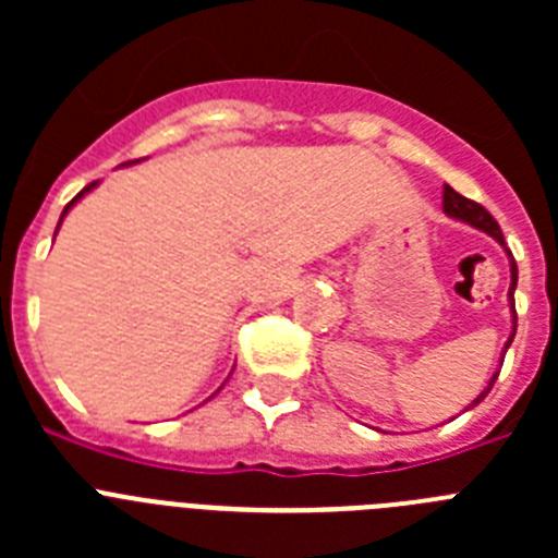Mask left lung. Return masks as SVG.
I'll list each match as a JSON object with an SVG mask.
<instances>
[{
    "label": "left lung",
    "instance_id": "8db88e82",
    "mask_svg": "<svg viewBox=\"0 0 558 558\" xmlns=\"http://www.w3.org/2000/svg\"><path fill=\"white\" fill-rule=\"evenodd\" d=\"M445 215L447 218H456V220H461V223H470L472 229H481V231H486V234L489 236H495L497 243L500 245H506L502 243V231H500V226H497V220L492 218L489 211L483 209L481 204H475V201H470V198H463V195H458L456 190H452V186H447L445 190ZM511 256V254H509ZM509 268H511V284H509V307H511V335H509V340H506V347H502V354L509 352V347H511V340H514V335H517V310H514V288H517V263H514V256H511L509 259ZM497 374H500V368H497L495 374H492V379H489V386L483 388L481 393H477L475 399H472V405H466V411H470V408H475L477 402H483V399H486V393L492 391V386H495V379H497Z\"/></svg>",
    "mask_w": 558,
    "mask_h": 558
}]
</instances>
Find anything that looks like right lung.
<instances>
[{"instance_id": "right-lung-1", "label": "right lung", "mask_w": 558, "mask_h": 558, "mask_svg": "<svg viewBox=\"0 0 558 558\" xmlns=\"http://www.w3.org/2000/svg\"><path fill=\"white\" fill-rule=\"evenodd\" d=\"M128 165H133V161H128ZM97 184H100V181H95V184H88V186H83V190H81V192H77L75 198L69 201V204H66V206H63V215H61V220H58V226H61V223H63V218H66V211H69V209H72V206H75V204H77V201H81V198H83V195H86V192H92V190H95V186H97ZM56 234H58V229H56Z\"/></svg>"}]
</instances>
